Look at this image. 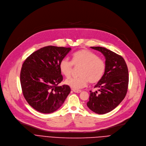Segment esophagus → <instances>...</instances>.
I'll return each mask as SVG.
<instances>
[{
  "mask_svg": "<svg viewBox=\"0 0 146 146\" xmlns=\"http://www.w3.org/2000/svg\"><path fill=\"white\" fill-rule=\"evenodd\" d=\"M72 90L74 92H76V93H80L81 92V90H75V89H72Z\"/></svg>",
  "mask_w": 146,
  "mask_h": 146,
  "instance_id": "1",
  "label": "esophagus"
}]
</instances>
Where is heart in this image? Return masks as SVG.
Listing matches in <instances>:
<instances>
[{
  "mask_svg": "<svg viewBox=\"0 0 146 146\" xmlns=\"http://www.w3.org/2000/svg\"><path fill=\"white\" fill-rule=\"evenodd\" d=\"M73 65L80 67L76 78L65 80V84L73 89L78 90L90 84H96L103 76L106 64L103 59L88 49H81L76 51L73 55L72 62L64 58L59 62V67L61 72L66 78L71 76L73 71Z\"/></svg>",
  "mask_w": 146,
  "mask_h": 146,
  "instance_id": "obj_1",
  "label": "heart"
}]
</instances>
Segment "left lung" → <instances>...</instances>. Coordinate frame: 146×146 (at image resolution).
<instances>
[{
	"mask_svg": "<svg viewBox=\"0 0 146 146\" xmlns=\"http://www.w3.org/2000/svg\"><path fill=\"white\" fill-rule=\"evenodd\" d=\"M104 55L106 68L103 76L94 88L98 92L90 91L87 107L93 112L104 114L114 110L125 98L128 90V71L124 58L103 47L93 46Z\"/></svg>",
	"mask_w": 146,
	"mask_h": 146,
	"instance_id": "left-lung-1",
	"label": "left lung"
}]
</instances>
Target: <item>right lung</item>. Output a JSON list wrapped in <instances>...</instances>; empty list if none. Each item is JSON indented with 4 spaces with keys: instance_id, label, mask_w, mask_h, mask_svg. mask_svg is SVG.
Returning a JSON list of instances; mask_svg holds the SVG:
<instances>
[{
    "instance_id": "1",
    "label": "right lung",
    "mask_w": 146,
    "mask_h": 146,
    "mask_svg": "<svg viewBox=\"0 0 146 146\" xmlns=\"http://www.w3.org/2000/svg\"><path fill=\"white\" fill-rule=\"evenodd\" d=\"M71 50L48 46L34 52L24 61L20 75L22 92L28 103L39 112H54L70 93L68 85H58L63 80L59 62Z\"/></svg>"
}]
</instances>
